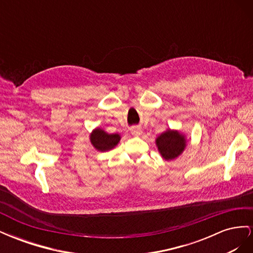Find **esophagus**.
I'll return each mask as SVG.
<instances>
[{"instance_id":"esophagus-1","label":"esophagus","mask_w":253,"mask_h":253,"mask_svg":"<svg viewBox=\"0 0 253 253\" xmlns=\"http://www.w3.org/2000/svg\"><path fill=\"white\" fill-rule=\"evenodd\" d=\"M131 133L134 135V136H139L141 133H142V129L140 126H134L131 127Z\"/></svg>"}]
</instances>
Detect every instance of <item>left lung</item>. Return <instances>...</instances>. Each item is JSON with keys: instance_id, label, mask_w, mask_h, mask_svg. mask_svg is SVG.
I'll return each instance as SVG.
<instances>
[{"instance_id": "left-lung-1", "label": "left lung", "mask_w": 253, "mask_h": 253, "mask_svg": "<svg viewBox=\"0 0 253 253\" xmlns=\"http://www.w3.org/2000/svg\"><path fill=\"white\" fill-rule=\"evenodd\" d=\"M160 154L166 160H171L180 155L186 147L185 137L176 131H167L156 139Z\"/></svg>"}]
</instances>
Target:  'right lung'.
Wrapping results in <instances>:
<instances>
[{
    "label": "right lung",
    "mask_w": 253,
    "mask_h": 253,
    "mask_svg": "<svg viewBox=\"0 0 253 253\" xmlns=\"http://www.w3.org/2000/svg\"><path fill=\"white\" fill-rule=\"evenodd\" d=\"M120 140L118 134H108L100 128H97L90 135V141L99 151H109Z\"/></svg>",
    "instance_id": "right-lung-1"
}]
</instances>
